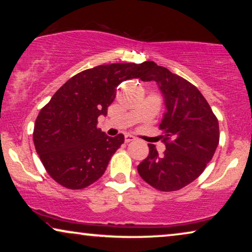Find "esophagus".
I'll use <instances>...</instances> for the list:
<instances>
[{"label":"esophagus","instance_id":"34e87169","mask_svg":"<svg viewBox=\"0 0 252 252\" xmlns=\"http://www.w3.org/2000/svg\"><path fill=\"white\" fill-rule=\"evenodd\" d=\"M135 140V137H134L133 135H130V134H126L125 135V142L126 143H128V142H130V141H134Z\"/></svg>","mask_w":252,"mask_h":252}]
</instances>
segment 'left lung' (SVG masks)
<instances>
[{
	"mask_svg": "<svg viewBox=\"0 0 252 252\" xmlns=\"http://www.w3.org/2000/svg\"><path fill=\"white\" fill-rule=\"evenodd\" d=\"M141 80L156 81L165 97L167 111L159 129L166 150L160 156L149 144V155L137 172L158 190H179L197 179L212 159L220 137L218 119L201 92L166 67L144 62Z\"/></svg>",
	"mask_w": 252,
	"mask_h": 252,
	"instance_id": "obj_1",
	"label": "left lung"
}]
</instances>
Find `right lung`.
Here are the masks:
<instances>
[{"label": "right lung", "mask_w": 252, "mask_h": 252, "mask_svg": "<svg viewBox=\"0 0 252 252\" xmlns=\"http://www.w3.org/2000/svg\"><path fill=\"white\" fill-rule=\"evenodd\" d=\"M143 74L144 63L88 68L68 79L41 109L34 125V146L57 184L74 190L102 177L124 135L104 134L97 127L98 116H106L120 82Z\"/></svg>", "instance_id": "obj_1"}]
</instances>
